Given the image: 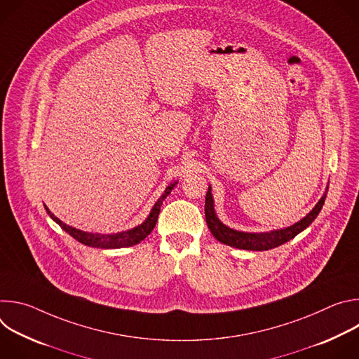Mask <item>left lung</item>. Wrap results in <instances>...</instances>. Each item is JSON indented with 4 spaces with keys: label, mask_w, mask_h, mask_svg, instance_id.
Listing matches in <instances>:
<instances>
[{
    "label": "left lung",
    "mask_w": 359,
    "mask_h": 359,
    "mask_svg": "<svg viewBox=\"0 0 359 359\" xmlns=\"http://www.w3.org/2000/svg\"><path fill=\"white\" fill-rule=\"evenodd\" d=\"M327 190H328V187H327ZM325 197H327V191L320 198V201L316 204V208L302 220L295 223L294 226H290L283 230H274L270 233H243V231H236L233 229H229L227 226L220 223V220L216 217V213H215L210 187L206 194V203H204V215H206V222H208V226H209L212 234L219 241H222L227 245L236 247V248L263 251V250H270V248L278 247V245L290 241L298 233H301L304 229L309 227L316 220L318 213L321 212Z\"/></svg>",
    "instance_id": "obj_1"
}]
</instances>
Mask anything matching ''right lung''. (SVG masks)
I'll list each match as a JSON object with an SVG mask.
<instances>
[{"instance_id":"obj_1","label":"right lung","mask_w":359,"mask_h":359,"mask_svg":"<svg viewBox=\"0 0 359 359\" xmlns=\"http://www.w3.org/2000/svg\"><path fill=\"white\" fill-rule=\"evenodd\" d=\"M175 183L168 186L165 193L162 194V197L156 201L155 206H153L151 209V213L149 215V217L146 219L144 223H142L140 226L132 229V230H128V231H122V233H116V234H96V233H88V231H82V230H78V229H74L65 223H62L58 217H55L53 213H50L46 209V213L53 217L60 226L61 229H64L69 236H72L75 240H78L79 243L85 244V245H90V247H97V248H121V247H130V245H135L137 243H140L143 238H146L153 227L156 226V222H158V217H159V212H161V206L163 200L166 198V196L172 191Z\"/></svg>"}]
</instances>
